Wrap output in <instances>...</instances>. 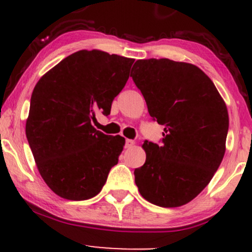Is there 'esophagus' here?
<instances>
[{
  "instance_id": "34e87169",
  "label": "esophagus",
  "mask_w": 252,
  "mask_h": 252,
  "mask_svg": "<svg viewBox=\"0 0 252 252\" xmlns=\"http://www.w3.org/2000/svg\"><path fill=\"white\" fill-rule=\"evenodd\" d=\"M135 142L132 140H126V148H131V147H134Z\"/></svg>"
}]
</instances>
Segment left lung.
I'll return each instance as SVG.
<instances>
[{"label": "left lung", "mask_w": 252, "mask_h": 252, "mask_svg": "<svg viewBox=\"0 0 252 252\" xmlns=\"http://www.w3.org/2000/svg\"><path fill=\"white\" fill-rule=\"evenodd\" d=\"M162 143L144 141L146 162L135 184L146 200L179 207L195 198L220 166L228 114L215 84L200 68L169 59L137 60L131 68Z\"/></svg>", "instance_id": "obj_1"}]
</instances>
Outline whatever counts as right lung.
I'll use <instances>...</instances> for the list:
<instances>
[{"label":"right lung","instance_id":"obj_1","mask_svg":"<svg viewBox=\"0 0 252 252\" xmlns=\"http://www.w3.org/2000/svg\"><path fill=\"white\" fill-rule=\"evenodd\" d=\"M132 63L103 51H78L36 83L26 136L40 175L62 198H94L117 164L126 140L103 134L92 122L98 112L110 114Z\"/></svg>","mask_w":252,"mask_h":252}]
</instances>
